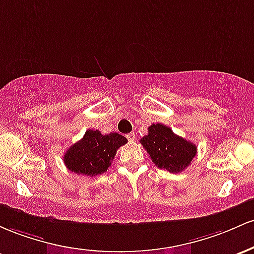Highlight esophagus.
<instances>
[{"instance_id":"34e87169","label":"esophagus","mask_w":254,"mask_h":254,"mask_svg":"<svg viewBox=\"0 0 254 254\" xmlns=\"http://www.w3.org/2000/svg\"><path fill=\"white\" fill-rule=\"evenodd\" d=\"M127 139H128V140H130V141L134 140V139H135V133H134V132L128 133V134H127Z\"/></svg>"}]
</instances>
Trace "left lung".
I'll return each instance as SVG.
<instances>
[{"label":"left lung","instance_id":"left-lung-1","mask_svg":"<svg viewBox=\"0 0 254 254\" xmlns=\"http://www.w3.org/2000/svg\"><path fill=\"white\" fill-rule=\"evenodd\" d=\"M147 130L149 133L140 139V144L153 164L174 174L189 167L196 155L195 144L176 135L172 128L162 124L151 125Z\"/></svg>","mask_w":254,"mask_h":254}]
</instances>
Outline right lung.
Listing matches in <instances>:
<instances>
[{
	"mask_svg": "<svg viewBox=\"0 0 254 254\" xmlns=\"http://www.w3.org/2000/svg\"><path fill=\"white\" fill-rule=\"evenodd\" d=\"M126 142L127 139L119 133L103 135L98 129H87L81 140L65 151L64 162L69 172L78 175H99L107 172L116 151Z\"/></svg>",
	"mask_w": 254,
	"mask_h": 254,
	"instance_id": "1",
	"label": "right lung"
}]
</instances>
